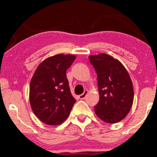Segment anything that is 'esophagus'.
Instances as JSON below:
<instances>
[{
    "instance_id": "1",
    "label": "esophagus",
    "mask_w": 157,
    "mask_h": 157,
    "mask_svg": "<svg viewBox=\"0 0 157 157\" xmlns=\"http://www.w3.org/2000/svg\"><path fill=\"white\" fill-rule=\"evenodd\" d=\"M89 94V91L86 90L84 91V93H83L82 94H81V95H79V98H80V99H82V100L84 99V98H85L86 97V95H87V94Z\"/></svg>"
}]
</instances>
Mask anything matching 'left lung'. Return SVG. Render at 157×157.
<instances>
[{
  "mask_svg": "<svg viewBox=\"0 0 157 157\" xmlns=\"http://www.w3.org/2000/svg\"><path fill=\"white\" fill-rule=\"evenodd\" d=\"M98 75L100 99L94 107L99 119L108 123L123 120L132 107L134 88L128 71L117 59L101 53L89 56Z\"/></svg>",
  "mask_w": 157,
  "mask_h": 157,
  "instance_id": "left-lung-1",
  "label": "left lung"
}]
</instances>
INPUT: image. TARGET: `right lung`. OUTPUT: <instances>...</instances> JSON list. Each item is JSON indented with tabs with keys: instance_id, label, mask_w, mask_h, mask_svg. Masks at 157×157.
<instances>
[{
	"instance_id": "1",
	"label": "right lung",
	"mask_w": 157,
	"mask_h": 157,
	"mask_svg": "<svg viewBox=\"0 0 157 157\" xmlns=\"http://www.w3.org/2000/svg\"><path fill=\"white\" fill-rule=\"evenodd\" d=\"M75 55L57 54L44 59L34 71L30 83L32 111L47 125L61 124L70 115L76 100L73 98L66 71Z\"/></svg>"
}]
</instances>
